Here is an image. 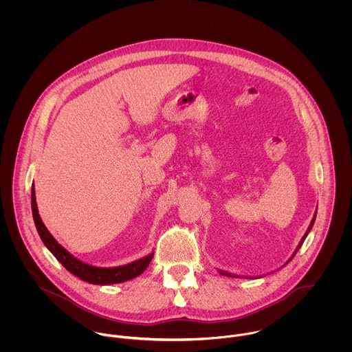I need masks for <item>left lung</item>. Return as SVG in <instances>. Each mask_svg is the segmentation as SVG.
I'll return each mask as SVG.
<instances>
[{
	"label": "left lung",
	"instance_id": "8db88e82",
	"mask_svg": "<svg viewBox=\"0 0 352 352\" xmlns=\"http://www.w3.org/2000/svg\"><path fill=\"white\" fill-rule=\"evenodd\" d=\"M316 212H317V210H316ZM316 212H314V215H313V218H311V221H310V225H309V226H307V229H306V232H305V234H303V236H302L301 241H300V244H298V245H297V248H296V251L293 252V254H292V257H290V258H289V260H287V261H286V263H285V264H283V265H286V264H287V263H289V261H290V260H292V258H293V257H294V256H296V253H297V252H298V250H300V248H301V245H302V244H303V241H305V239H306V237H307V234H309V233H310V230H311V228H313V225H314V221H316ZM283 265H282V267H283ZM218 272H219V274H221V275H225V276H230V278H244V276H240V275H233V274H230V272H228V271H222V270H218ZM247 278H250V279H251V278H253V276H247Z\"/></svg>",
	"mask_w": 352,
	"mask_h": 352
}]
</instances>
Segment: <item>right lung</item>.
Masks as SVG:
<instances>
[{"label": "right lung", "instance_id": "add662e5", "mask_svg": "<svg viewBox=\"0 0 352 352\" xmlns=\"http://www.w3.org/2000/svg\"><path fill=\"white\" fill-rule=\"evenodd\" d=\"M31 207H32V217L34 222L36 226V230L46 245V248L55 256V258L73 275L80 278L81 280H85L92 285H115V283H122L130 279H134L140 276L151 264L153 258V252L149 253L145 257H141L135 261H131L124 265H118V267H96L91 265L85 261H81L80 258L74 257L70 252L66 251L52 236L47 228L45 226L39 211H38V204H36V198H35V187L32 184L31 190Z\"/></svg>", "mask_w": 352, "mask_h": 352}]
</instances>
